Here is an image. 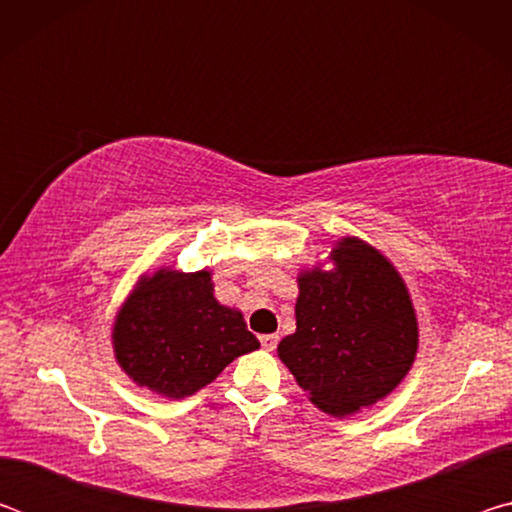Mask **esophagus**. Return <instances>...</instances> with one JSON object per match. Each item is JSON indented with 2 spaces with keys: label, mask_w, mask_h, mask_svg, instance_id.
I'll return each instance as SVG.
<instances>
[{
  "label": "esophagus",
  "mask_w": 512,
  "mask_h": 512,
  "mask_svg": "<svg viewBox=\"0 0 512 512\" xmlns=\"http://www.w3.org/2000/svg\"><path fill=\"white\" fill-rule=\"evenodd\" d=\"M259 341H262V348L264 350L273 352L277 348V341H280V336H277V334H264V336H259Z\"/></svg>",
  "instance_id": "obj_1"
}]
</instances>
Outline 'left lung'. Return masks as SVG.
Returning a JSON list of instances; mask_svg holds the SVG:
<instances>
[{
	"label": "left lung",
	"instance_id": "8db88e82",
	"mask_svg": "<svg viewBox=\"0 0 512 512\" xmlns=\"http://www.w3.org/2000/svg\"><path fill=\"white\" fill-rule=\"evenodd\" d=\"M334 268L298 277L296 332L277 357L320 411L350 415L395 391L418 352V318L395 266L357 237L329 253Z\"/></svg>",
	"mask_w": 512,
	"mask_h": 512
}]
</instances>
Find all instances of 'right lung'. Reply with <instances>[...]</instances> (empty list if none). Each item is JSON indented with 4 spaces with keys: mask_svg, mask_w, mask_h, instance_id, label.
<instances>
[{
    "mask_svg": "<svg viewBox=\"0 0 512 512\" xmlns=\"http://www.w3.org/2000/svg\"><path fill=\"white\" fill-rule=\"evenodd\" d=\"M121 370L137 386L183 400L221 375L228 363L259 348L241 311L214 298L210 271L160 268L144 275L112 327Z\"/></svg>",
    "mask_w": 512,
    "mask_h": 512,
    "instance_id": "1",
    "label": "right lung"
}]
</instances>
